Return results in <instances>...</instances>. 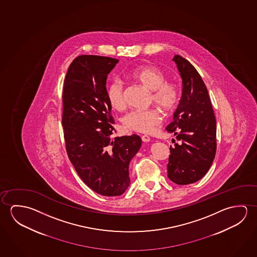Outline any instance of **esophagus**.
I'll list each match as a JSON object with an SVG mask.
<instances>
[{
	"label": "esophagus",
	"instance_id": "1",
	"mask_svg": "<svg viewBox=\"0 0 257 257\" xmlns=\"http://www.w3.org/2000/svg\"><path fill=\"white\" fill-rule=\"evenodd\" d=\"M141 139H142L143 141L144 142H149L150 141V138L148 137V136H147V135H144V136H141Z\"/></svg>",
	"mask_w": 257,
	"mask_h": 257
}]
</instances>
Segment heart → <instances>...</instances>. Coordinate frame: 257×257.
<instances>
[{
    "label": "heart",
    "instance_id": "1",
    "mask_svg": "<svg viewBox=\"0 0 257 257\" xmlns=\"http://www.w3.org/2000/svg\"><path fill=\"white\" fill-rule=\"evenodd\" d=\"M131 78L152 91V102L165 112L174 110L179 101V86L175 82L166 80L163 70L153 66H143L135 69ZM107 97L110 105L117 110L126 108L125 87L122 81L115 79L107 88ZM162 114L156 109L131 110L124 117L126 128L141 133H152L162 122Z\"/></svg>",
    "mask_w": 257,
    "mask_h": 257
}]
</instances>
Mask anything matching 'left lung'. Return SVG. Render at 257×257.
Here are the masks:
<instances>
[{
    "instance_id": "left-lung-1",
    "label": "left lung",
    "mask_w": 257,
    "mask_h": 257,
    "mask_svg": "<svg viewBox=\"0 0 257 257\" xmlns=\"http://www.w3.org/2000/svg\"><path fill=\"white\" fill-rule=\"evenodd\" d=\"M173 61L183 89L173 121L166 130L181 143L170 147L168 178L178 185H188L202 179L215 157L216 118L207 88L196 68L180 55Z\"/></svg>"
}]
</instances>
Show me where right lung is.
Returning a JSON list of instances; mask_svg holds the SVG:
<instances>
[{
    "label": "right lung",
    "instance_id": "1",
    "mask_svg": "<svg viewBox=\"0 0 257 257\" xmlns=\"http://www.w3.org/2000/svg\"><path fill=\"white\" fill-rule=\"evenodd\" d=\"M118 60L99 55L74 59L62 90L66 151L80 179L104 196L122 195L131 179L128 166L141 147L138 135L111 139L115 131L106 79Z\"/></svg>",
    "mask_w": 257,
    "mask_h": 257
}]
</instances>
